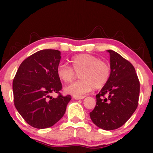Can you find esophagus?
<instances>
[{
    "mask_svg": "<svg viewBox=\"0 0 153 153\" xmlns=\"http://www.w3.org/2000/svg\"><path fill=\"white\" fill-rule=\"evenodd\" d=\"M85 97V96H74L73 98L76 100H81V99H83Z\"/></svg>",
    "mask_w": 153,
    "mask_h": 153,
    "instance_id": "34e87169",
    "label": "esophagus"
}]
</instances>
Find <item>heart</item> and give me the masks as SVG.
Returning a JSON list of instances; mask_svg holds the SVG:
<instances>
[{
  "label": "heart",
  "instance_id": "obj_1",
  "mask_svg": "<svg viewBox=\"0 0 153 153\" xmlns=\"http://www.w3.org/2000/svg\"><path fill=\"white\" fill-rule=\"evenodd\" d=\"M72 68L64 64L58 65L57 74L64 82H71L75 73L81 79L65 88V92L73 96H82L94 88L104 86L111 76V67L104 61L89 54L75 55L71 60Z\"/></svg>",
  "mask_w": 153,
  "mask_h": 153
}]
</instances>
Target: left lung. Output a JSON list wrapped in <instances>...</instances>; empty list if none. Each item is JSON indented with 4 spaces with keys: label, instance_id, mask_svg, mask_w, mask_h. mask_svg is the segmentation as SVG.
<instances>
[{
    "label": "left lung",
    "instance_id": "1",
    "mask_svg": "<svg viewBox=\"0 0 153 153\" xmlns=\"http://www.w3.org/2000/svg\"><path fill=\"white\" fill-rule=\"evenodd\" d=\"M110 55L111 76L96 96V105L90 112L92 122L104 130L118 129L136 110L140 95V82L134 68L113 50ZM105 94L108 97L103 98Z\"/></svg>",
    "mask_w": 153,
    "mask_h": 153
}]
</instances>
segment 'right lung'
I'll use <instances>...</instances> for the list:
<instances>
[{"mask_svg": "<svg viewBox=\"0 0 153 153\" xmlns=\"http://www.w3.org/2000/svg\"><path fill=\"white\" fill-rule=\"evenodd\" d=\"M61 52L43 50L22 62L13 81L16 108L29 125L36 129L53 126L64 116L71 96L50 95L62 89L57 68Z\"/></svg>", "mask_w": 153, "mask_h": 153, "instance_id": "right-lung-1", "label": "right lung"}]
</instances>
